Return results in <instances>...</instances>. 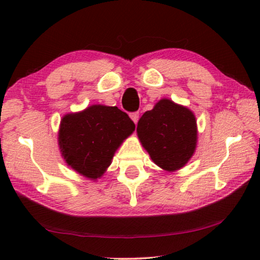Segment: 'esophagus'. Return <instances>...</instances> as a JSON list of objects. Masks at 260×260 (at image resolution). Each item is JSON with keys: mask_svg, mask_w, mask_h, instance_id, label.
<instances>
[{"mask_svg": "<svg viewBox=\"0 0 260 260\" xmlns=\"http://www.w3.org/2000/svg\"><path fill=\"white\" fill-rule=\"evenodd\" d=\"M130 118L134 120L135 124H136L138 122V118H140V113H138V112H131L130 113Z\"/></svg>", "mask_w": 260, "mask_h": 260, "instance_id": "esophagus-1", "label": "esophagus"}]
</instances>
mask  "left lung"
Listing matches in <instances>:
<instances>
[{
    "instance_id": "8db88e82",
    "label": "left lung",
    "mask_w": 260,
    "mask_h": 260,
    "mask_svg": "<svg viewBox=\"0 0 260 260\" xmlns=\"http://www.w3.org/2000/svg\"><path fill=\"white\" fill-rule=\"evenodd\" d=\"M137 135L152 161L172 172L182 168L194 154L197 120L187 108L162 99L138 120Z\"/></svg>"
}]
</instances>
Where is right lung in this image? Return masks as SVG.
<instances>
[{
  "label": "right lung",
  "instance_id": "add662e5",
  "mask_svg": "<svg viewBox=\"0 0 260 260\" xmlns=\"http://www.w3.org/2000/svg\"><path fill=\"white\" fill-rule=\"evenodd\" d=\"M134 130L135 123L122 110L92 105L63 117L60 149L71 168L88 179H98L111 165L116 149Z\"/></svg>",
  "mask_w": 260,
  "mask_h": 260
}]
</instances>
